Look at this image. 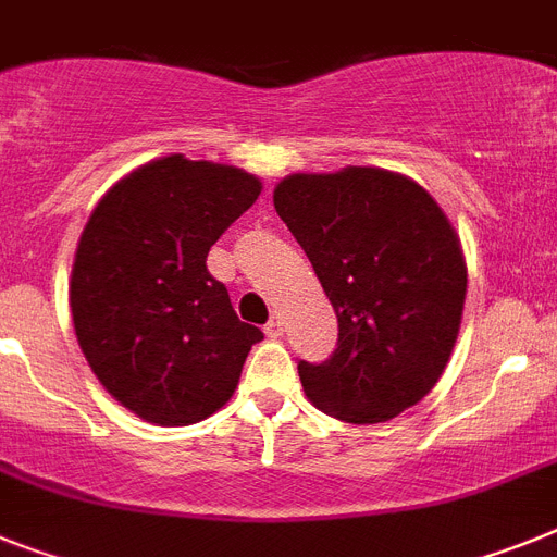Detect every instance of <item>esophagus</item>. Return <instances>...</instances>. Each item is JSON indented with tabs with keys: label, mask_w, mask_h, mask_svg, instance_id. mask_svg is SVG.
Masks as SVG:
<instances>
[{
	"label": "esophagus",
	"mask_w": 557,
	"mask_h": 557,
	"mask_svg": "<svg viewBox=\"0 0 557 557\" xmlns=\"http://www.w3.org/2000/svg\"><path fill=\"white\" fill-rule=\"evenodd\" d=\"M283 331H286V322H283V317L280 314H274L269 322H265V336H271V339L283 336Z\"/></svg>",
	"instance_id": "esophagus-1"
}]
</instances>
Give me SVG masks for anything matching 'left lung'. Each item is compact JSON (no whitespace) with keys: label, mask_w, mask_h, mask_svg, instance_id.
I'll list each match as a JSON object with an SVG mask.
<instances>
[{"label":"left lung","mask_w":557,"mask_h":557,"mask_svg":"<svg viewBox=\"0 0 557 557\" xmlns=\"http://www.w3.org/2000/svg\"><path fill=\"white\" fill-rule=\"evenodd\" d=\"M274 209L336 311V348L300 359L306 396L350 424L387 422L433 391L456 345L467 265L445 212L410 177L371 166L288 175Z\"/></svg>","instance_id":"obj_1"}]
</instances>
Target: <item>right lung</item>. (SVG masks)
I'll return each instance as SVG.
<instances>
[{
	"label": "right lung",
	"mask_w": 557,
	"mask_h": 557,
	"mask_svg": "<svg viewBox=\"0 0 557 557\" xmlns=\"http://www.w3.org/2000/svg\"><path fill=\"white\" fill-rule=\"evenodd\" d=\"M249 172L170 156L107 191L78 240L70 311L110 396L147 422H200L235 394L263 331L209 274L218 237L251 207Z\"/></svg>",
	"instance_id": "obj_1"
}]
</instances>
